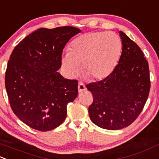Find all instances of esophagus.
Instances as JSON below:
<instances>
[{
	"label": "esophagus",
	"instance_id": "1",
	"mask_svg": "<svg viewBox=\"0 0 159 159\" xmlns=\"http://www.w3.org/2000/svg\"><path fill=\"white\" fill-rule=\"evenodd\" d=\"M85 90H86V87H85V85L83 84V83L80 82L79 84H78V91H79V93L82 92V91H84Z\"/></svg>",
	"mask_w": 159,
	"mask_h": 159
}]
</instances>
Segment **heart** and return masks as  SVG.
I'll return each mask as SVG.
<instances>
[{
  "label": "heart",
  "instance_id": "heart-1",
  "mask_svg": "<svg viewBox=\"0 0 159 159\" xmlns=\"http://www.w3.org/2000/svg\"><path fill=\"white\" fill-rule=\"evenodd\" d=\"M70 51L61 58V68L68 78H75L82 71L91 80L109 77L117 66L122 52L121 39L111 32H91L75 39Z\"/></svg>",
  "mask_w": 159,
  "mask_h": 159
}]
</instances>
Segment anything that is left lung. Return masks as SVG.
<instances>
[{
	"label": "left lung",
	"mask_w": 159,
	"mask_h": 159,
	"mask_svg": "<svg viewBox=\"0 0 159 159\" xmlns=\"http://www.w3.org/2000/svg\"><path fill=\"white\" fill-rule=\"evenodd\" d=\"M122 54L114 71L101 81L87 84L93 94L88 108L99 127L117 130L133 123L146 104L150 91L148 63L143 51L123 32Z\"/></svg>",
	"instance_id": "8db88e82"
}]
</instances>
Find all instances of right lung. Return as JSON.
<instances>
[{"instance_id": "obj_1", "label": "right lung", "mask_w": 159, "mask_h": 159, "mask_svg": "<svg viewBox=\"0 0 159 159\" xmlns=\"http://www.w3.org/2000/svg\"><path fill=\"white\" fill-rule=\"evenodd\" d=\"M80 32L73 26L40 28L13 50L5 87L13 112L30 127L49 131L66 120L67 104L78 96V81L57 71L66 43Z\"/></svg>"}]
</instances>
